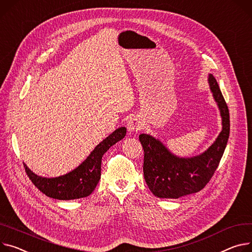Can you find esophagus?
Instances as JSON below:
<instances>
[{"mask_svg": "<svg viewBox=\"0 0 252 252\" xmlns=\"http://www.w3.org/2000/svg\"><path fill=\"white\" fill-rule=\"evenodd\" d=\"M143 126H144L143 122L138 117L131 118L127 124V128L130 133H136V132L140 131L143 128Z\"/></svg>", "mask_w": 252, "mask_h": 252, "instance_id": "obj_1", "label": "esophagus"}]
</instances>
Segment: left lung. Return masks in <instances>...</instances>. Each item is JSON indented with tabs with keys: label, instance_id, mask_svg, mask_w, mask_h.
Returning a JSON list of instances; mask_svg holds the SVG:
<instances>
[{
	"label": "left lung",
	"instance_id": "1",
	"mask_svg": "<svg viewBox=\"0 0 252 252\" xmlns=\"http://www.w3.org/2000/svg\"><path fill=\"white\" fill-rule=\"evenodd\" d=\"M208 83L220 111L222 130L207 150L191 158H181L152 135H139L144 149V180L156 197L179 199L198 192L205 188L218 167L229 138V110L217 81L211 73L208 74Z\"/></svg>",
	"mask_w": 252,
	"mask_h": 252
}]
</instances>
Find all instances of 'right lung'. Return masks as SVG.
<instances>
[{
    "mask_svg": "<svg viewBox=\"0 0 252 252\" xmlns=\"http://www.w3.org/2000/svg\"><path fill=\"white\" fill-rule=\"evenodd\" d=\"M125 135V127L116 129L94 147L79 166L63 176L55 178L37 176L24 163L25 170L35 187L49 198L64 201L86 198L94 191L101 179L103 156L111 146L123 139Z\"/></svg>",
    "mask_w": 252,
    "mask_h": 252,
    "instance_id": "add662e5",
    "label": "right lung"
}]
</instances>
